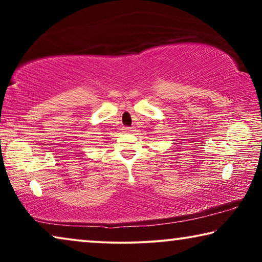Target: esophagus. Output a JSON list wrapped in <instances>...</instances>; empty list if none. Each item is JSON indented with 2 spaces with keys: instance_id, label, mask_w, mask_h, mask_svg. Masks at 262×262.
Masks as SVG:
<instances>
[{
  "instance_id": "34e87169",
  "label": "esophagus",
  "mask_w": 262,
  "mask_h": 262,
  "mask_svg": "<svg viewBox=\"0 0 262 262\" xmlns=\"http://www.w3.org/2000/svg\"><path fill=\"white\" fill-rule=\"evenodd\" d=\"M124 130H125V132H131L132 128H130V127H125Z\"/></svg>"
}]
</instances>
